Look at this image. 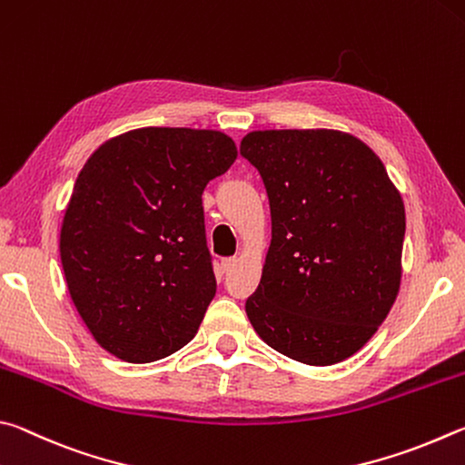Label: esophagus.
<instances>
[{
  "label": "esophagus",
  "mask_w": 465,
  "mask_h": 465,
  "mask_svg": "<svg viewBox=\"0 0 465 465\" xmlns=\"http://www.w3.org/2000/svg\"><path fill=\"white\" fill-rule=\"evenodd\" d=\"M237 262H239L237 257H228V259H223V270H224V272H231L232 267L237 265Z\"/></svg>",
  "instance_id": "1"
}]
</instances>
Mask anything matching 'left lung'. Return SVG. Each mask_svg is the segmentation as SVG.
Returning a JSON list of instances; mask_svg holds the SVG:
<instances>
[{
	"label": "left lung",
	"mask_w": 465,
	"mask_h": 465,
	"mask_svg": "<svg viewBox=\"0 0 465 465\" xmlns=\"http://www.w3.org/2000/svg\"><path fill=\"white\" fill-rule=\"evenodd\" d=\"M241 154L262 175L272 212L262 282L245 304L251 324L290 360L345 361L401 290V192L378 154L343 130H253Z\"/></svg>",
	"instance_id": "obj_1"
}]
</instances>
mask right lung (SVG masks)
I'll return each instance as SVG.
<instances>
[{"mask_svg":"<svg viewBox=\"0 0 465 465\" xmlns=\"http://www.w3.org/2000/svg\"><path fill=\"white\" fill-rule=\"evenodd\" d=\"M220 130L112 136L79 171L61 224L73 304L97 345L151 363L190 343L216 294L202 192L237 159Z\"/></svg>","mask_w":465,"mask_h":465,"instance_id":"add662e5","label":"right lung"}]
</instances>
